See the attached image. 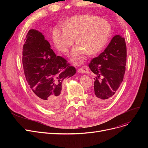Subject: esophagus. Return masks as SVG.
Wrapping results in <instances>:
<instances>
[{
    "mask_svg": "<svg viewBox=\"0 0 148 148\" xmlns=\"http://www.w3.org/2000/svg\"><path fill=\"white\" fill-rule=\"evenodd\" d=\"M79 73H82V74H88L89 73V68L87 66H84L80 68L78 71H77Z\"/></svg>",
    "mask_w": 148,
    "mask_h": 148,
    "instance_id": "esophagus-1",
    "label": "esophagus"
}]
</instances>
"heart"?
Listing matches in <instances>:
<instances>
[{"mask_svg": "<svg viewBox=\"0 0 148 148\" xmlns=\"http://www.w3.org/2000/svg\"><path fill=\"white\" fill-rule=\"evenodd\" d=\"M111 30L110 23L97 15H77L69 18L65 26L54 27L52 39L59 51L66 53L76 36L77 43L69 54V58L74 64H80L88 54L94 55L103 49Z\"/></svg>", "mask_w": 148, "mask_h": 148, "instance_id": "1", "label": "heart"}]
</instances>
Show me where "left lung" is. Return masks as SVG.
I'll list each match as a JSON object with an SVG mask.
<instances>
[{"instance_id": "obj_1", "label": "left lung", "mask_w": 148, "mask_h": 148, "mask_svg": "<svg viewBox=\"0 0 148 148\" xmlns=\"http://www.w3.org/2000/svg\"><path fill=\"white\" fill-rule=\"evenodd\" d=\"M126 62L125 38L115 35L104 51L89 64L95 74L94 92L92 95L94 103L105 104L115 95L123 79Z\"/></svg>"}]
</instances>
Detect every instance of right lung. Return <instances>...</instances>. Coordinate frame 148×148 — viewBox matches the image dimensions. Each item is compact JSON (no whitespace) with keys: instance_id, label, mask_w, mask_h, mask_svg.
<instances>
[{"instance_id":"1","label":"right lung","mask_w":148,"mask_h":148,"mask_svg":"<svg viewBox=\"0 0 148 148\" xmlns=\"http://www.w3.org/2000/svg\"><path fill=\"white\" fill-rule=\"evenodd\" d=\"M23 47V65L32 94L44 108L53 110L62 101V84L76 70L56 56L42 33L30 29Z\"/></svg>"}]
</instances>
